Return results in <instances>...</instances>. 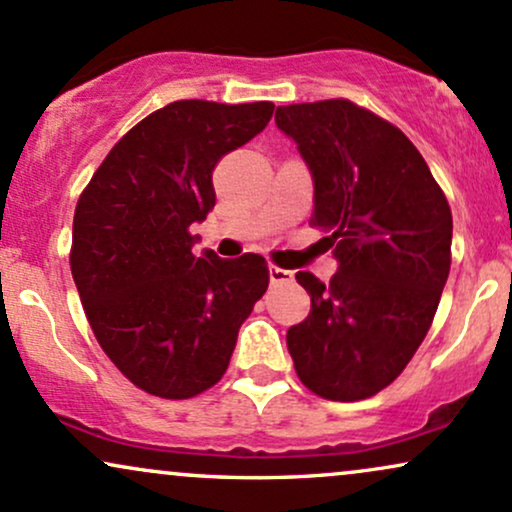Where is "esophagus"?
Segmentation results:
<instances>
[{"instance_id": "obj_1", "label": "esophagus", "mask_w": 512, "mask_h": 512, "mask_svg": "<svg viewBox=\"0 0 512 512\" xmlns=\"http://www.w3.org/2000/svg\"><path fill=\"white\" fill-rule=\"evenodd\" d=\"M268 273H270V282H273V285H282V282H292L294 280L292 270H285L280 266H270Z\"/></svg>"}]
</instances>
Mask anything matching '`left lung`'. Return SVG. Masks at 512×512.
Segmentation results:
<instances>
[{
    "instance_id": "1",
    "label": "left lung",
    "mask_w": 512,
    "mask_h": 512,
    "mask_svg": "<svg viewBox=\"0 0 512 512\" xmlns=\"http://www.w3.org/2000/svg\"><path fill=\"white\" fill-rule=\"evenodd\" d=\"M275 122L314 174L311 225L340 261L328 285L297 273L311 311L287 330V350L311 393L371 398L434 323L450 273L448 198L410 138L352 100L282 105Z\"/></svg>"
}]
</instances>
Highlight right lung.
<instances>
[{"label":"right lung","instance_id":"right-lung-1","mask_svg":"<svg viewBox=\"0 0 512 512\" xmlns=\"http://www.w3.org/2000/svg\"><path fill=\"white\" fill-rule=\"evenodd\" d=\"M273 110L268 100L170 102L114 143L78 196L69 263L83 311L102 352L155 398L213 388L268 290L266 258H196L191 225L215 206V165Z\"/></svg>","mask_w":512,"mask_h":512}]
</instances>
